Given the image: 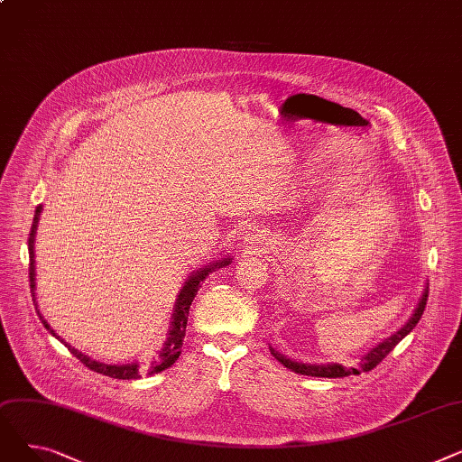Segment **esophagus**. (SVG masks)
Listing matches in <instances>:
<instances>
[{
  "label": "esophagus",
  "instance_id": "1",
  "mask_svg": "<svg viewBox=\"0 0 462 462\" xmlns=\"http://www.w3.org/2000/svg\"><path fill=\"white\" fill-rule=\"evenodd\" d=\"M253 239H254V237H253Z\"/></svg>",
  "mask_w": 462,
  "mask_h": 462
}]
</instances>
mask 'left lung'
Wrapping results in <instances>:
<instances>
[{
    "instance_id": "obj_1",
    "label": "left lung",
    "mask_w": 462,
    "mask_h": 462,
    "mask_svg": "<svg viewBox=\"0 0 462 462\" xmlns=\"http://www.w3.org/2000/svg\"><path fill=\"white\" fill-rule=\"evenodd\" d=\"M427 298H429V284H425L421 300L418 301L414 312L410 314V319L404 322V326H402L401 329H397L395 333H392L390 337L382 338V341H380L378 345H374V346L369 348L367 352H363V354L359 356V363H357L356 369H354V367L346 369V367H343V365H338V363H303V361H296V359H290V357L282 356L281 352H277V350L272 348V346H270V350H272L273 357H275L279 363H282V365H284L286 369L294 371V373H298V374H305V376L343 378V376H350V374L367 373V371L374 369V367L378 365V363H380L387 354H390L411 329H414V328L418 326V322H420V319H421V314H423V310H425V305H427Z\"/></svg>"
}]
</instances>
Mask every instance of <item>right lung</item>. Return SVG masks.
I'll use <instances>...</instances> for the list:
<instances>
[{
    "instance_id": "obj_1",
    "label": "right lung",
    "mask_w": 462,
    "mask_h": 462,
    "mask_svg": "<svg viewBox=\"0 0 462 462\" xmlns=\"http://www.w3.org/2000/svg\"><path fill=\"white\" fill-rule=\"evenodd\" d=\"M41 213H42V204L37 206L35 209V217H33V225H32V232H30V239H28V251H30V286H32V298H33V305H35V310L39 314L41 322L44 324V328L51 331L56 338H60V341L70 350V354L79 357L84 365L95 373L99 374H105V376H110V378H117V380H134V378H140V365L136 361L133 363H103V361H97L82 352H79L77 348H72L69 343H65L63 338L51 328V324H48L44 320V317L39 310V305H37V284H35V236H37V226H39V221H41ZM234 258L226 256V258H221V260H215L211 262L209 265H204V268H199L197 272H192L187 281L183 282V286L180 288V294L176 298V303H174V310H172V319H170V328H168V333H166V341L162 343V348L159 350V356L153 357V361L150 363V371L148 374H155V373H161L168 367H172L176 359L180 357L181 354V345H183V338H185V329H187V319H189V309H190V303L192 300L197 298V292L200 290L202 282L209 277V273L217 272L225 268V265L232 263Z\"/></svg>"
}]
</instances>
